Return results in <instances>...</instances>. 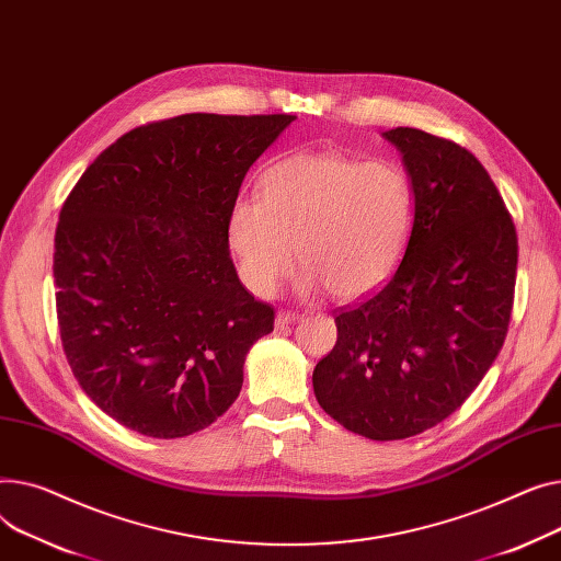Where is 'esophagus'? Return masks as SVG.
<instances>
[{
  "instance_id": "esophagus-1",
  "label": "esophagus",
  "mask_w": 561,
  "mask_h": 561,
  "mask_svg": "<svg viewBox=\"0 0 561 561\" xmlns=\"http://www.w3.org/2000/svg\"><path fill=\"white\" fill-rule=\"evenodd\" d=\"M301 314L299 312H289V310H278L276 312V328H287L294 321H299Z\"/></svg>"
}]
</instances>
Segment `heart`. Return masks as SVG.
<instances>
[{
  "instance_id": "heart-1",
  "label": "heart",
  "mask_w": 561,
  "mask_h": 561,
  "mask_svg": "<svg viewBox=\"0 0 561 561\" xmlns=\"http://www.w3.org/2000/svg\"><path fill=\"white\" fill-rule=\"evenodd\" d=\"M260 202L240 196L228 244L244 285L267 299L294 270L308 289L353 299L382 285L403 257L414 221L410 174L391 160L335 151L287 156L262 174Z\"/></svg>"
}]
</instances>
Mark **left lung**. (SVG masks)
<instances>
[{
	"instance_id": "left-lung-1",
	"label": "left lung",
	"mask_w": 561,
	"mask_h": 561,
	"mask_svg": "<svg viewBox=\"0 0 561 561\" xmlns=\"http://www.w3.org/2000/svg\"><path fill=\"white\" fill-rule=\"evenodd\" d=\"M414 224L399 267L335 310L337 344L312 374L319 405L346 431L408 439L480 385L507 337L518 238L482 162L453 140L399 126Z\"/></svg>"
}]
</instances>
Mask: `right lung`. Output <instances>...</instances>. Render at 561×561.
<instances>
[{
    "instance_id": "add662e5",
    "label": "right lung",
    "mask_w": 561,
    "mask_h": 561,
    "mask_svg": "<svg viewBox=\"0 0 561 561\" xmlns=\"http://www.w3.org/2000/svg\"><path fill=\"white\" fill-rule=\"evenodd\" d=\"M294 115L187 113L128 130L65 199L54 238L56 317L81 389L140 435L217 421L274 306L240 283L228 215L251 164Z\"/></svg>"
}]
</instances>
